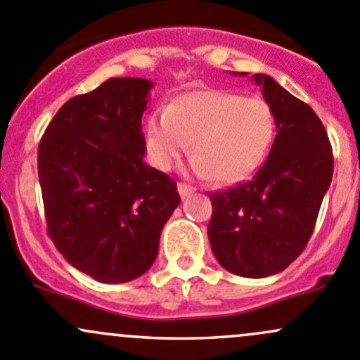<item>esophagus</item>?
I'll return each instance as SVG.
<instances>
[{"label": "esophagus", "mask_w": 360, "mask_h": 360, "mask_svg": "<svg viewBox=\"0 0 360 360\" xmlns=\"http://www.w3.org/2000/svg\"><path fill=\"white\" fill-rule=\"evenodd\" d=\"M177 191H179V196L181 198H188V196L191 195L193 193V188L191 186H188V184H184V183H179L177 184Z\"/></svg>", "instance_id": "obj_1"}]
</instances>
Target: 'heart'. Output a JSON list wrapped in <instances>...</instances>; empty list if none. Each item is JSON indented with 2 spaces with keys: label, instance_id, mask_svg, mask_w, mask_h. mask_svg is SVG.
<instances>
[{
  "label": "heart",
  "instance_id": "heart-1",
  "mask_svg": "<svg viewBox=\"0 0 360 360\" xmlns=\"http://www.w3.org/2000/svg\"><path fill=\"white\" fill-rule=\"evenodd\" d=\"M274 138L269 101L226 89L188 91L165 110L151 112L145 124L146 153L158 170L176 167L191 141L193 172L221 183L255 172Z\"/></svg>",
  "mask_w": 360,
  "mask_h": 360
}]
</instances>
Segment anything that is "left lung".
Wrapping results in <instances>:
<instances>
[{"label": "left lung", "mask_w": 360, "mask_h": 360, "mask_svg": "<svg viewBox=\"0 0 360 360\" xmlns=\"http://www.w3.org/2000/svg\"><path fill=\"white\" fill-rule=\"evenodd\" d=\"M252 79L276 113L278 134L252 179L209 195V240L226 271L257 279L285 271L304 252L331 184L333 151L307 103L269 75Z\"/></svg>", "instance_id": "obj_1"}]
</instances>
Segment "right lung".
I'll return each mask as SVG.
<instances>
[{
    "label": "right lung",
    "instance_id": "right-lung-1",
    "mask_svg": "<svg viewBox=\"0 0 360 360\" xmlns=\"http://www.w3.org/2000/svg\"><path fill=\"white\" fill-rule=\"evenodd\" d=\"M151 88L148 79H108L67 101L39 143L48 234L70 266L100 283L145 274L181 202L176 181L145 162Z\"/></svg>",
    "mask_w": 360,
    "mask_h": 360
}]
</instances>
